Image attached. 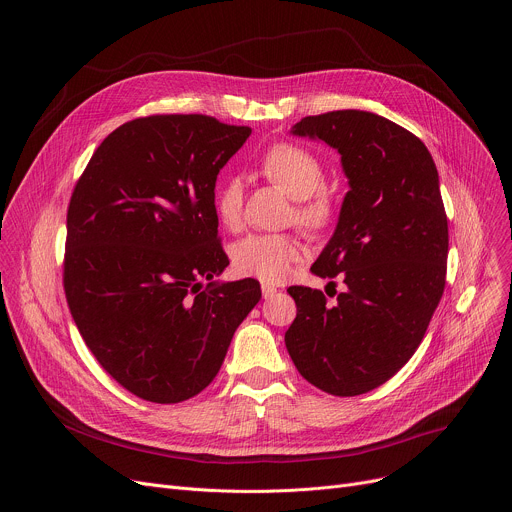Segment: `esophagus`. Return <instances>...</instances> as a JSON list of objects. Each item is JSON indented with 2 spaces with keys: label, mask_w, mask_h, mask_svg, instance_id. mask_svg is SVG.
Listing matches in <instances>:
<instances>
[{
  "label": "esophagus",
  "mask_w": 512,
  "mask_h": 512,
  "mask_svg": "<svg viewBox=\"0 0 512 512\" xmlns=\"http://www.w3.org/2000/svg\"><path fill=\"white\" fill-rule=\"evenodd\" d=\"M261 291H263V298H265V300H269V298H273V296H275V291H277V289H275L273 285H267V283H265V285H261Z\"/></svg>",
  "instance_id": "34e87169"
}]
</instances>
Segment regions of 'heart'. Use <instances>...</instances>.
<instances>
[{
	"instance_id": "heart-1",
	"label": "heart",
	"mask_w": 512,
	"mask_h": 512,
	"mask_svg": "<svg viewBox=\"0 0 512 512\" xmlns=\"http://www.w3.org/2000/svg\"><path fill=\"white\" fill-rule=\"evenodd\" d=\"M261 172L296 198V221L308 231L326 229L334 218L332 194L324 188L322 160L304 145L281 141L261 158ZM214 212L225 227H237L243 214V180L227 174L214 192ZM302 257V245L291 235H249L233 249L237 273L265 283L283 281Z\"/></svg>"
}]
</instances>
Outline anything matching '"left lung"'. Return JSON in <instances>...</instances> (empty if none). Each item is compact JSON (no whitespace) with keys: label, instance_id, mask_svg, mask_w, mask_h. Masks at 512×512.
I'll list each match as a JSON object with an SVG mask.
<instances>
[{"label":"left lung","instance_id":"obj_1","mask_svg":"<svg viewBox=\"0 0 512 512\" xmlns=\"http://www.w3.org/2000/svg\"><path fill=\"white\" fill-rule=\"evenodd\" d=\"M291 133L338 150L350 190L334 237L312 265L318 277L340 273L346 291H334L330 304L320 289L291 285L298 316L285 346L314 387L362 395L403 369L442 300L448 216L440 178L417 135L369 111L310 115Z\"/></svg>","mask_w":512,"mask_h":512}]
</instances>
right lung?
I'll use <instances>...</instances> for the list:
<instances>
[{"instance_id": "1", "label": "right lung", "mask_w": 512, "mask_h": 512, "mask_svg": "<svg viewBox=\"0 0 512 512\" xmlns=\"http://www.w3.org/2000/svg\"><path fill=\"white\" fill-rule=\"evenodd\" d=\"M251 135L208 115H150L109 133L72 190L62 283L85 344L123 389L180 403L206 389L261 298L229 265L214 184Z\"/></svg>"}]
</instances>
